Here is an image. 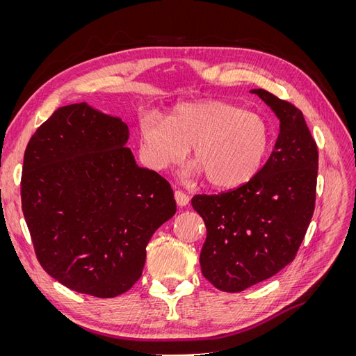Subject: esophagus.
<instances>
[{"label":"esophagus","mask_w":356,"mask_h":356,"mask_svg":"<svg viewBox=\"0 0 356 356\" xmlns=\"http://www.w3.org/2000/svg\"><path fill=\"white\" fill-rule=\"evenodd\" d=\"M175 200H177L178 207H186V204H188V202H190V197H188V195H186L184 191L177 190L175 191Z\"/></svg>","instance_id":"1"}]
</instances>
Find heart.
Segmentation results:
<instances>
[{
  "instance_id": "obj_1",
  "label": "heart",
  "mask_w": 356,
  "mask_h": 356,
  "mask_svg": "<svg viewBox=\"0 0 356 356\" xmlns=\"http://www.w3.org/2000/svg\"><path fill=\"white\" fill-rule=\"evenodd\" d=\"M141 157L148 168L166 170L193 147L195 170L218 188H233L257 175L270 145L261 115L220 99L179 104L168 120L149 113L139 123Z\"/></svg>"
}]
</instances>
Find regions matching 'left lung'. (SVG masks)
<instances>
[{
    "mask_svg": "<svg viewBox=\"0 0 356 356\" xmlns=\"http://www.w3.org/2000/svg\"><path fill=\"white\" fill-rule=\"evenodd\" d=\"M251 93L281 122L270 157L245 184L191 199L207 225L202 273L225 293H241L293 261L315 211L318 147L303 113L264 89Z\"/></svg>",
    "mask_w": 356,
    "mask_h": 356,
    "instance_id": "8db88e82",
    "label": "left lung"
}]
</instances>
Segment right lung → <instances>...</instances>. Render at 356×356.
<instances>
[{
    "instance_id": "add662e5",
    "label": "right lung",
    "mask_w": 356,
    "mask_h": 356,
    "mask_svg": "<svg viewBox=\"0 0 356 356\" xmlns=\"http://www.w3.org/2000/svg\"><path fill=\"white\" fill-rule=\"evenodd\" d=\"M129 127L86 102L58 108L29 139L22 211L41 267L67 288L117 297L143 275L145 248L174 217V190L139 168Z\"/></svg>"
}]
</instances>
